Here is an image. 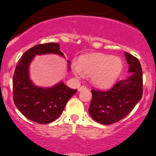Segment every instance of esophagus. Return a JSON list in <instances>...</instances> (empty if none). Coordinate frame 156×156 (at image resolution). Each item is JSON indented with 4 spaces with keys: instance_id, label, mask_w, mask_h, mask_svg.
<instances>
[{
    "instance_id": "esophagus-1",
    "label": "esophagus",
    "mask_w": 156,
    "mask_h": 156,
    "mask_svg": "<svg viewBox=\"0 0 156 156\" xmlns=\"http://www.w3.org/2000/svg\"><path fill=\"white\" fill-rule=\"evenodd\" d=\"M85 89H87V87H85V86H84V85H83V86H81L80 87H79L78 90H79V91H81V90H85Z\"/></svg>"
}]
</instances>
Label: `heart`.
<instances>
[{
  "instance_id": "1",
  "label": "heart",
  "mask_w": 156,
  "mask_h": 156,
  "mask_svg": "<svg viewBox=\"0 0 156 156\" xmlns=\"http://www.w3.org/2000/svg\"><path fill=\"white\" fill-rule=\"evenodd\" d=\"M123 69L119 57L103 54H88L82 56L78 62L72 64L74 74L83 77L91 76L94 85L99 87H108L118 79Z\"/></svg>"
}]
</instances>
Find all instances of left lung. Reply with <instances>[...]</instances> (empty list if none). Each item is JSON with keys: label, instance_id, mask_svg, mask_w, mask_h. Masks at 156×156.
<instances>
[{"label": "left lung", "instance_id": "obj_1", "mask_svg": "<svg viewBox=\"0 0 156 156\" xmlns=\"http://www.w3.org/2000/svg\"><path fill=\"white\" fill-rule=\"evenodd\" d=\"M129 72L127 80H119L107 90L92 89V100L88 112L93 119L102 125L122 120L136 105L143 94L142 69L139 59L126 52Z\"/></svg>", "mask_w": 156, "mask_h": 156}]
</instances>
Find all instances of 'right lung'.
I'll list each match as a JSON object with an SVG mask.
<instances>
[{"label":"right lung","mask_w":156,"mask_h":156,"mask_svg":"<svg viewBox=\"0 0 156 156\" xmlns=\"http://www.w3.org/2000/svg\"><path fill=\"white\" fill-rule=\"evenodd\" d=\"M45 54H57L64 57L58 43L34 45L18 60L12 80L15 106L24 116L39 124H48L57 119L68 101L77 91L62 82L49 88L37 87L32 83L29 75V64L34 56Z\"/></svg>","instance_id":"obj_1"}]
</instances>
